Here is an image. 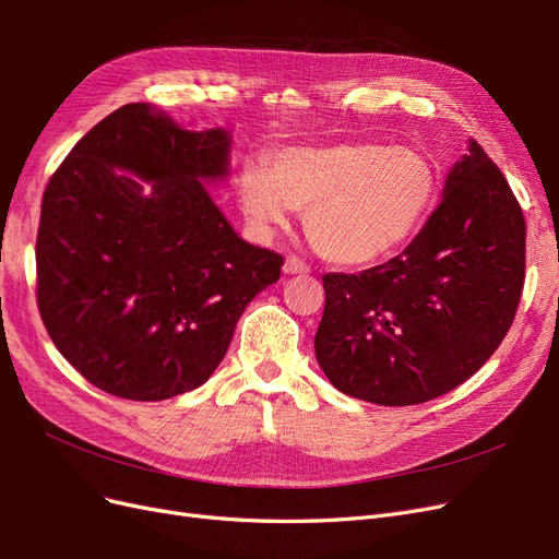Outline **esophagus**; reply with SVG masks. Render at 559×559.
<instances>
[{
  "mask_svg": "<svg viewBox=\"0 0 559 559\" xmlns=\"http://www.w3.org/2000/svg\"><path fill=\"white\" fill-rule=\"evenodd\" d=\"M284 273L286 275H306V273H310V265L306 261H300L298 257H286Z\"/></svg>",
  "mask_w": 559,
  "mask_h": 559,
  "instance_id": "1",
  "label": "esophagus"
}]
</instances>
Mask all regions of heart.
<instances>
[{"label":"heart","instance_id":"obj_1","mask_svg":"<svg viewBox=\"0 0 559 559\" xmlns=\"http://www.w3.org/2000/svg\"><path fill=\"white\" fill-rule=\"evenodd\" d=\"M441 177L425 151L373 142L289 146L270 170L249 160L240 202L249 222L282 228L289 210L306 212V233L321 259L370 265L389 259L425 226Z\"/></svg>","mask_w":559,"mask_h":559}]
</instances>
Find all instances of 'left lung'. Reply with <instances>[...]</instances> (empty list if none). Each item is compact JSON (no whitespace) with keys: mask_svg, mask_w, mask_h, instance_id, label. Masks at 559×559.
I'll return each mask as SVG.
<instances>
[{"mask_svg":"<svg viewBox=\"0 0 559 559\" xmlns=\"http://www.w3.org/2000/svg\"><path fill=\"white\" fill-rule=\"evenodd\" d=\"M524 216L478 142L452 165L441 205L399 257L324 275L317 361L343 394L415 405L492 357L524 284Z\"/></svg>","mask_w":559,"mask_h":559,"instance_id":"1","label":"left lung"}]
</instances>
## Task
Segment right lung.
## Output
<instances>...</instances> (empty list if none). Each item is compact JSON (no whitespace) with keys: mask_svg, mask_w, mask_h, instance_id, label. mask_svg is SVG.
Wrapping results in <instances>:
<instances>
[{"mask_svg":"<svg viewBox=\"0 0 559 559\" xmlns=\"http://www.w3.org/2000/svg\"><path fill=\"white\" fill-rule=\"evenodd\" d=\"M230 167V132L186 130L132 103L50 177L37 302L62 357L107 394L163 401L205 384L280 253L233 230L202 181Z\"/></svg>","mask_w":559,"mask_h":559,"instance_id":"right-lung-1","label":"right lung"}]
</instances>
